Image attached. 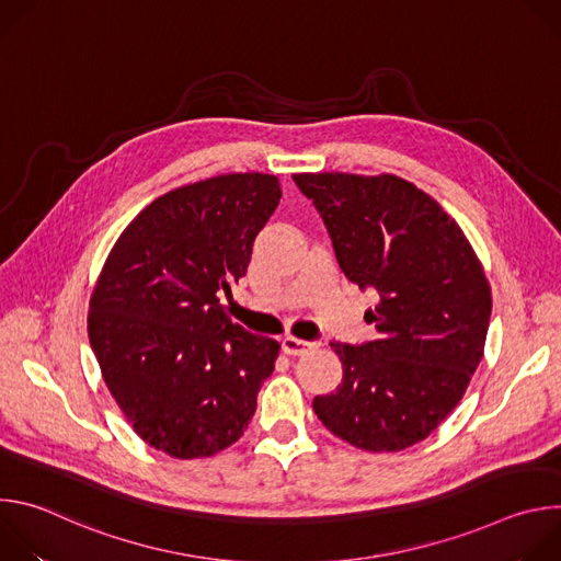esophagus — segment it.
Returning a JSON list of instances; mask_svg holds the SVG:
<instances>
[{
	"instance_id": "obj_1",
	"label": "esophagus",
	"mask_w": 561,
	"mask_h": 561,
	"mask_svg": "<svg viewBox=\"0 0 561 561\" xmlns=\"http://www.w3.org/2000/svg\"><path fill=\"white\" fill-rule=\"evenodd\" d=\"M314 346H317L314 342L297 340V337H293V335H286V337L282 340V351H284L286 355H306V353L312 351Z\"/></svg>"
}]
</instances>
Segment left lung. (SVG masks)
I'll return each instance as SVG.
<instances>
[{
	"label": "left lung",
	"mask_w": 561,
	"mask_h": 561,
	"mask_svg": "<svg viewBox=\"0 0 561 561\" xmlns=\"http://www.w3.org/2000/svg\"><path fill=\"white\" fill-rule=\"evenodd\" d=\"M344 275L379 304L377 340L333 342L344 377L312 411L344 442L397 453L426 439L459 404L484 357L493 308L482 262L457 221L397 175L297 173Z\"/></svg>",
	"instance_id": "left-lung-1"
}]
</instances>
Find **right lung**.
I'll list each match as a JSON object with an SVG mask.
<instances>
[{
  "instance_id": "right-lung-1",
  "label": "right lung",
  "mask_w": 561,
  "mask_h": 561,
  "mask_svg": "<svg viewBox=\"0 0 561 561\" xmlns=\"http://www.w3.org/2000/svg\"><path fill=\"white\" fill-rule=\"evenodd\" d=\"M282 197L275 175L230 173L175 188L119 234L89 306V340L133 431L175 459L244 435L279 344L232 324L221 293L247 275Z\"/></svg>"
}]
</instances>
